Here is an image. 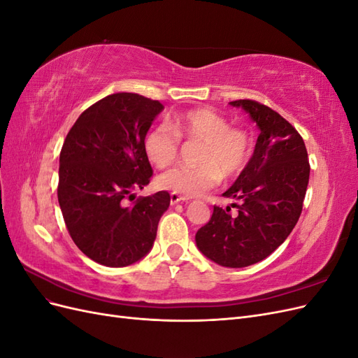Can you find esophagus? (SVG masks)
<instances>
[{
	"label": "esophagus",
	"instance_id": "obj_1",
	"mask_svg": "<svg viewBox=\"0 0 358 358\" xmlns=\"http://www.w3.org/2000/svg\"><path fill=\"white\" fill-rule=\"evenodd\" d=\"M185 200H188V199L180 196V194H175V192L170 194V201H171V204H176V203H179V201H185Z\"/></svg>",
	"mask_w": 358,
	"mask_h": 358
}]
</instances>
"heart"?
Instances as JSON below:
<instances>
[{"instance_id": "1", "label": "heart", "mask_w": 358, "mask_h": 358, "mask_svg": "<svg viewBox=\"0 0 358 358\" xmlns=\"http://www.w3.org/2000/svg\"><path fill=\"white\" fill-rule=\"evenodd\" d=\"M180 140L200 142L197 167H178L158 178L162 189L194 197L225 180L236 179L249 164L252 137L245 128L231 125L229 119L209 107H196L171 115L167 125L150 128L143 137L148 159L158 169L175 164Z\"/></svg>"}]
</instances>
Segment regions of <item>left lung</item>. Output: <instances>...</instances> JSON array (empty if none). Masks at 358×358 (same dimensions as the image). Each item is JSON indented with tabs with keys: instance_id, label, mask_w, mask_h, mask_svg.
I'll list each match as a JSON object with an SVG mask.
<instances>
[{
	"instance_id": "1",
	"label": "left lung",
	"mask_w": 358,
	"mask_h": 358,
	"mask_svg": "<svg viewBox=\"0 0 358 358\" xmlns=\"http://www.w3.org/2000/svg\"><path fill=\"white\" fill-rule=\"evenodd\" d=\"M258 125L252 158L224 192L236 215L213 206L209 222L196 234L200 251L224 267H246L262 262L282 245L297 224L309 182L308 150L297 129L268 106L236 100Z\"/></svg>"
}]
</instances>
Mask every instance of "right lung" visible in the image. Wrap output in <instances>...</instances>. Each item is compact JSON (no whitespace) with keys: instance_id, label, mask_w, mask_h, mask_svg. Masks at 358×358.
<instances>
[{"instance_id":"right-lung-1","label":"right lung","mask_w":358,"mask_h":358,"mask_svg":"<svg viewBox=\"0 0 358 358\" xmlns=\"http://www.w3.org/2000/svg\"><path fill=\"white\" fill-rule=\"evenodd\" d=\"M162 109L138 94L107 95L78 117L64 140L58 201L73 242L95 263L129 266L152 248L170 194L137 197L131 206L125 200L154 175L143 137Z\"/></svg>"}]
</instances>
